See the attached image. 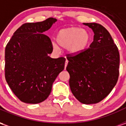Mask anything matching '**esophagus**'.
Wrapping results in <instances>:
<instances>
[{
	"mask_svg": "<svg viewBox=\"0 0 126 126\" xmlns=\"http://www.w3.org/2000/svg\"><path fill=\"white\" fill-rule=\"evenodd\" d=\"M67 64H68V60H66L65 63V69H66V67L67 65Z\"/></svg>",
	"mask_w": 126,
	"mask_h": 126,
	"instance_id": "obj_1",
	"label": "esophagus"
}]
</instances>
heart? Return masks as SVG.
Masks as SVG:
<instances>
[{
  "mask_svg": "<svg viewBox=\"0 0 126 126\" xmlns=\"http://www.w3.org/2000/svg\"><path fill=\"white\" fill-rule=\"evenodd\" d=\"M91 39L90 33L85 29L76 27H69L60 30L58 32L56 40L58 44L63 48H67L69 52L77 54L82 52L87 47ZM52 47L56 50L59 47L55 43Z\"/></svg>",
  "mask_w": 126,
  "mask_h": 126,
  "instance_id": "b5f03b06",
  "label": "heart"
}]
</instances>
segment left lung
<instances>
[{
  "instance_id": "1",
  "label": "left lung",
  "mask_w": 126,
  "mask_h": 126,
  "mask_svg": "<svg viewBox=\"0 0 126 126\" xmlns=\"http://www.w3.org/2000/svg\"><path fill=\"white\" fill-rule=\"evenodd\" d=\"M94 32L90 48L67 56L71 93L80 103L95 104L111 93L119 77V54L110 33L103 26L84 23Z\"/></svg>"
}]
</instances>
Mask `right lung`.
Returning <instances> with one entry per match:
<instances>
[{
    "mask_svg": "<svg viewBox=\"0 0 126 126\" xmlns=\"http://www.w3.org/2000/svg\"><path fill=\"white\" fill-rule=\"evenodd\" d=\"M55 18L23 24L5 48V79L13 93L23 103L37 104L47 99L53 82L65 67V59H52L49 37L44 34Z\"/></svg>",
    "mask_w": 126,
    "mask_h": 126,
    "instance_id": "1",
    "label": "right lung"
}]
</instances>
